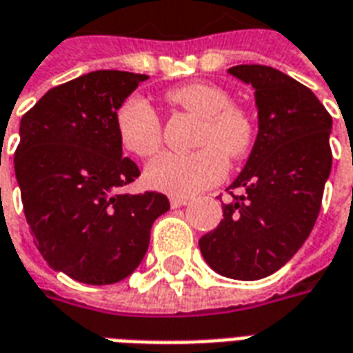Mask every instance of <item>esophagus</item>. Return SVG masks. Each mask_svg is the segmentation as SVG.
Returning <instances> with one entry per match:
<instances>
[{
    "mask_svg": "<svg viewBox=\"0 0 353 353\" xmlns=\"http://www.w3.org/2000/svg\"><path fill=\"white\" fill-rule=\"evenodd\" d=\"M185 204H189V199L187 196H170V206L172 208H181Z\"/></svg>",
    "mask_w": 353,
    "mask_h": 353,
    "instance_id": "obj_1",
    "label": "esophagus"
}]
</instances>
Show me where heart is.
Masks as SVG:
<instances>
[{"label":"heart","instance_id":"b5f03b06","mask_svg":"<svg viewBox=\"0 0 353 353\" xmlns=\"http://www.w3.org/2000/svg\"><path fill=\"white\" fill-rule=\"evenodd\" d=\"M166 100L200 117L192 153L164 151L147 164L145 181L157 191L185 196L221 181L227 157L240 161L250 154L257 128L252 113L232 103L229 90L212 83H191L166 92ZM119 141L136 157H151L162 143V121L157 109L134 94L121 103L115 115Z\"/></svg>","mask_w":353,"mask_h":353}]
</instances>
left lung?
<instances>
[{"mask_svg":"<svg viewBox=\"0 0 353 353\" xmlns=\"http://www.w3.org/2000/svg\"><path fill=\"white\" fill-rule=\"evenodd\" d=\"M230 75L255 88L259 132L229 189L217 229L199 240L202 257L232 280L280 270L310 236L333 164V119L310 88L270 65L242 64Z\"/></svg>","mask_w":353,"mask_h":353,"instance_id":"obj_1","label":"left lung"}]
</instances>
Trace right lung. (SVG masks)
Wrapping results in <instances>:
<instances>
[{"label": "right lung", "mask_w": 353, "mask_h": 353, "mask_svg": "<svg viewBox=\"0 0 353 353\" xmlns=\"http://www.w3.org/2000/svg\"><path fill=\"white\" fill-rule=\"evenodd\" d=\"M145 79L90 72L50 88L20 121L14 174L34 242L50 268L83 283L130 276L154 219L170 210L162 192H121L139 168L123 157L115 115Z\"/></svg>", "instance_id": "add662e5"}]
</instances>
